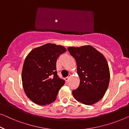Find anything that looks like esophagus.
Segmentation results:
<instances>
[{
    "instance_id": "obj_1",
    "label": "esophagus",
    "mask_w": 129,
    "mask_h": 129,
    "mask_svg": "<svg viewBox=\"0 0 129 129\" xmlns=\"http://www.w3.org/2000/svg\"><path fill=\"white\" fill-rule=\"evenodd\" d=\"M71 76V74H69L68 76V77H67V78H65V80H66V82H68V81L69 79H70V78Z\"/></svg>"
}]
</instances>
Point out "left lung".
Masks as SVG:
<instances>
[{
  "label": "left lung",
  "instance_id": "8db88e82",
  "mask_svg": "<svg viewBox=\"0 0 129 129\" xmlns=\"http://www.w3.org/2000/svg\"><path fill=\"white\" fill-rule=\"evenodd\" d=\"M68 50L75 59L80 84L73 90L75 99L85 105H93L103 97L110 79L107 59L93 46L69 47Z\"/></svg>",
  "mask_w": 129,
  "mask_h": 129
}]
</instances>
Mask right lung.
Returning <instances> with one entry per match:
<instances>
[{
  "label": "right lung",
  "mask_w": 129,
  "mask_h": 129,
  "mask_svg": "<svg viewBox=\"0 0 129 129\" xmlns=\"http://www.w3.org/2000/svg\"><path fill=\"white\" fill-rule=\"evenodd\" d=\"M66 51L64 46L47 43L35 48L26 56L22 71V86L34 103L46 105L56 100L65 83L57 75V59Z\"/></svg>",
  "instance_id": "right-lung-1"
}]
</instances>
